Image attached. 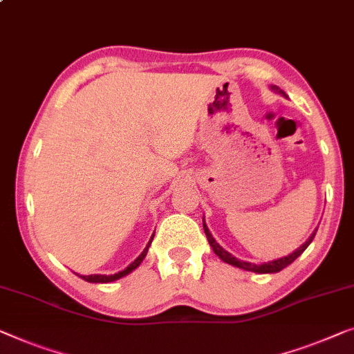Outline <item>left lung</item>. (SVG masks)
Returning <instances> with one entry per match:
<instances>
[{"mask_svg": "<svg viewBox=\"0 0 354 354\" xmlns=\"http://www.w3.org/2000/svg\"><path fill=\"white\" fill-rule=\"evenodd\" d=\"M271 89H273L274 92H279V94H283L286 97V92L281 91L278 86H271ZM203 227H204V233H206L209 244H211V248H212L214 252L218 255V259H222L223 262L228 263V265L238 266V268H241V270L254 271V273H260V274H262V273H278V271H281L283 268H286V266H288V265H290L297 257H299V255H301V252H304L306 248H308L310 243L315 238L316 232H317V228H316L315 232L310 234V238L306 239L305 243L300 245V248H297L294 252L289 254V255H286V257H281V259L271 260V262H263V263H260V265H255V263H250V262H244V260H239L236 257H233V255L230 254V252H227V250H225L222 245H220L217 241L214 239V236L211 234V232H209L207 225H206V222H204V220H203Z\"/></svg>", "mask_w": 354, "mask_h": 354, "instance_id": "8db88e82", "label": "left lung"}]
</instances>
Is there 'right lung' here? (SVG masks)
<instances>
[{"label":"right lung","mask_w":354,"mask_h":354,"mask_svg":"<svg viewBox=\"0 0 354 354\" xmlns=\"http://www.w3.org/2000/svg\"><path fill=\"white\" fill-rule=\"evenodd\" d=\"M153 236H155V233L151 234V238H150V241H148L147 248L142 250V254L139 255V257H137L131 265H127L124 270L118 271V273H115V274H78V276H80V278H83L84 281H88V283H113V281L124 278V276L132 273V271H134L137 266H139L143 262V259H145V255L148 252V248H150V244L153 241Z\"/></svg>","instance_id":"obj_1"}]
</instances>
